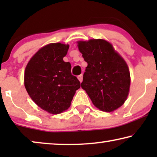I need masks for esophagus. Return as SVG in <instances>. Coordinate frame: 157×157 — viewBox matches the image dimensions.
<instances>
[{
  "mask_svg": "<svg viewBox=\"0 0 157 157\" xmlns=\"http://www.w3.org/2000/svg\"><path fill=\"white\" fill-rule=\"evenodd\" d=\"M77 78H78V81H80V82L81 83L82 82V81H83V75L82 74H81V75H79V76H78V77H77Z\"/></svg>",
  "mask_w": 157,
  "mask_h": 157,
  "instance_id": "1",
  "label": "esophagus"
}]
</instances>
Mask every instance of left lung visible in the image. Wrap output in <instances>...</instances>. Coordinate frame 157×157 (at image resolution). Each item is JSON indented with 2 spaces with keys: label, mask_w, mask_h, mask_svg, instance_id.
<instances>
[{
  "label": "left lung",
  "mask_w": 157,
  "mask_h": 157,
  "mask_svg": "<svg viewBox=\"0 0 157 157\" xmlns=\"http://www.w3.org/2000/svg\"><path fill=\"white\" fill-rule=\"evenodd\" d=\"M88 66L81 88L96 108L111 112L124 104L130 88V73L123 58L112 44L103 39L78 41Z\"/></svg>",
  "instance_id": "obj_1"
}]
</instances>
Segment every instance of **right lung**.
<instances>
[{"instance_id": "1", "label": "right lung", "mask_w": 157, "mask_h": 157, "mask_svg": "<svg viewBox=\"0 0 157 157\" xmlns=\"http://www.w3.org/2000/svg\"><path fill=\"white\" fill-rule=\"evenodd\" d=\"M68 45H46L31 58L25 69L24 85L31 99L47 112L58 114L71 106L80 81L71 72V65L63 61Z\"/></svg>"}]
</instances>
